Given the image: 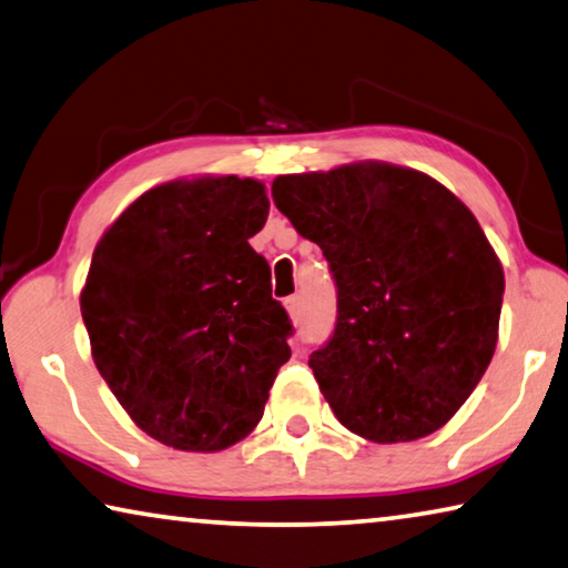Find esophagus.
<instances>
[{"label":"esophagus","instance_id":"1","mask_svg":"<svg viewBox=\"0 0 568 568\" xmlns=\"http://www.w3.org/2000/svg\"><path fill=\"white\" fill-rule=\"evenodd\" d=\"M285 311L291 313V318L301 316V298H298V295H291V298H285Z\"/></svg>","mask_w":568,"mask_h":568}]
</instances>
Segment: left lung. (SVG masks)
<instances>
[{"label":"left lung","instance_id":"1","mask_svg":"<svg viewBox=\"0 0 568 568\" xmlns=\"http://www.w3.org/2000/svg\"><path fill=\"white\" fill-rule=\"evenodd\" d=\"M273 200L336 277V331L308 362L336 419L379 445L445 427L490 364L506 291L475 214L386 161L281 174Z\"/></svg>","mask_w":568,"mask_h":568}]
</instances>
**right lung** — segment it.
<instances>
[{"label":"right lung","mask_w":568,"mask_h":568,"mask_svg":"<svg viewBox=\"0 0 568 568\" xmlns=\"http://www.w3.org/2000/svg\"><path fill=\"white\" fill-rule=\"evenodd\" d=\"M270 200L257 179L192 176L143 192L103 232L83 291L90 354L156 443L220 453L263 419L291 321L250 247Z\"/></svg>","instance_id":"obj_1"}]
</instances>
